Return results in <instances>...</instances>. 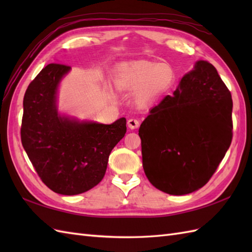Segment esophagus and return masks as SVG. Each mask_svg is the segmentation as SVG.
<instances>
[{
  "mask_svg": "<svg viewBox=\"0 0 252 252\" xmlns=\"http://www.w3.org/2000/svg\"><path fill=\"white\" fill-rule=\"evenodd\" d=\"M127 126L130 127V129H136V127L140 126V121L137 119H129L127 120Z\"/></svg>",
  "mask_w": 252,
  "mask_h": 252,
  "instance_id": "esophagus-1",
  "label": "esophagus"
}]
</instances>
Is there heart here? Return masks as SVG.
<instances>
[{"mask_svg":"<svg viewBox=\"0 0 252 252\" xmlns=\"http://www.w3.org/2000/svg\"><path fill=\"white\" fill-rule=\"evenodd\" d=\"M174 80V69L168 63L141 61L120 68L116 73L115 84L122 91L136 88L135 103L138 106H146L168 92Z\"/></svg>","mask_w":252,"mask_h":252,"instance_id":"obj_1","label":"heart"}]
</instances>
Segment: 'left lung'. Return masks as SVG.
<instances>
[{"label": "left lung", "instance_id": "obj_1", "mask_svg": "<svg viewBox=\"0 0 252 252\" xmlns=\"http://www.w3.org/2000/svg\"><path fill=\"white\" fill-rule=\"evenodd\" d=\"M232 108L231 92L215 66L198 61L138 130L148 181L178 196L206 185L232 143Z\"/></svg>", "mask_w": 252, "mask_h": 252}]
</instances>
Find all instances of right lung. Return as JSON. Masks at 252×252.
Listing matches in <instances>:
<instances>
[{"label":"right lung","instance_id":"add662e5","mask_svg":"<svg viewBox=\"0 0 252 252\" xmlns=\"http://www.w3.org/2000/svg\"><path fill=\"white\" fill-rule=\"evenodd\" d=\"M71 67L50 63L24 97L21 143L42 182L62 195H78L103 180L109 155L126 132V118L111 125L62 116L57 91Z\"/></svg>","mask_w":252,"mask_h":252}]
</instances>
